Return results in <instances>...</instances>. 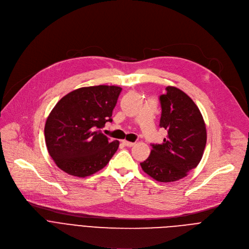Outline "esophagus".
<instances>
[{"label":"esophagus","instance_id":"1","mask_svg":"<svg viewBox=\"0 0 249 249\" xmlns=\"http://www.w3.org/2000/svg\"><path fill=\"white\" fill-rule=\"evenodd\" d=\"M123 143H124L125 146H127V147H131V146L134 145L133 142H127V141H123Z\"/></svg>","mask_w":249,"mask_h":249}]
</instances>
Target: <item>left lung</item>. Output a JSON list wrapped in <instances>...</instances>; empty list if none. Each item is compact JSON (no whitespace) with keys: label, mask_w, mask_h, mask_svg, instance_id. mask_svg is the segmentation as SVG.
Listing matches in <instances>:
<instances>
[{"label":"left lung","mask_w":249,"mask_h":249,"mask_svg":"<svg viewBox=\"0 0 249 249\" xmlns=\"http://www.w3.org/2000/svg\"><path fill=\"white\" fill-rule=\"evenodd\" d=\"M161 118L159 126L167 130L161 144H151L142 170L158 182H174L198 166L207 142V129L197 105L176 87H166L159 97Z\"/></svg>","instance_id":"8db88e82"}]
</instances>
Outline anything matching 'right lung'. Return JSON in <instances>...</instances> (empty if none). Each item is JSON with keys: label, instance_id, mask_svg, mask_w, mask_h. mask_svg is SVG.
Instances as JSON below:
<instances>
[{"label": "right lung", "instance_id": "1", "mask_svg": "<svg viewBox=\"0 0 249 249\" xmlns=\"http://www.w3.org/2000/svg\"><path fill=\"white\" fill-rule=\"evenodd\" d=\"M122 91L118 86H91L64 96L51 110L45 126L49 155L64 172L87 177L103 169L119 148L101 128L112 123L113 109Z\"/></svg>", "mask_w": 249, "mask_h": 249}]
</instances>
